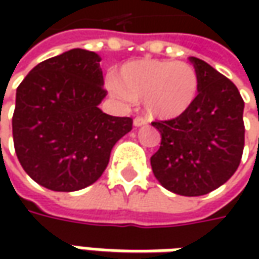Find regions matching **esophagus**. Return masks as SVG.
<instances>
[{
	"label": "esophagus",
	"mask_w": 259,
	"mask_h": 259,
	"mask_svg": "<svg viewBox=\"0 0 259 259\" xmlns=\"http://www.w3.org/2000/svg\"><path fill=\"white\" fill-rule=\"evenodd\" d=\"M145 124H147V121H145L144 118H141V116H137L134 119V126H137V128H138V126H143V125Z\"/></svg>",
	"instance_id": "esophagus-1"
}]
</instances>
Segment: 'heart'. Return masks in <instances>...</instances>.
<instances>
[{"label":"heart","mask_w":259,"mask_h":259,"mask_svg":"<svg viewBox=\"0 0 259 259\" xmlns=\"http://www.w3.org/2000/svg\"><path fill=\"white\" fill-rule=\"evenodd\" d=\"M199 76L186 63L138 59L125 63L108 91L115 98L144 101L145 112L157 119H174L190 111L199 96Z\"/></svg>","instance_id":"1"}]
</instances>
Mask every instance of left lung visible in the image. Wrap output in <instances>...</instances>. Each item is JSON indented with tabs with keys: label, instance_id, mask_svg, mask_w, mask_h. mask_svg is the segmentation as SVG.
Wrapping results in <instances>:
<instances>
[{
	"label": "left lung",
	"instance_id": "left-lung-1",
	"mask_svg": "<svg viewBox=\"0 0 259 259\" xmlns=\"http://www.w3.org/2000/svg\"><path fill=\"white\" fill-rule=\"evenodd\" d=\"M199 96L189 112L153 122L161 145L151 157L155 179L180 196H202L226 183L244 151V101L238 88L197 57Z\"/></svg>",
	"mask_w": 259,
	"mask_h": 259
}]
</instances>
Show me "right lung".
<instances>
[{
  "instance_id": "1",
  "label": "right lung",
  "mask_w": 259,
  "mask_h": 259,
  "mask_svg": "<svg viewBox=\"0 0 259 259\" xmlns=\"http://www.w3.org/2000/svg\"><path fill=\"white\" fill-rule=\"evenodd\" d=\"M101 57L72 49L30 70L17 88L15 154L35 183L55 192L94 184L114 145L133 130L131 118L102 112L106 92Z\"/></svg>"
}]
</instances>
